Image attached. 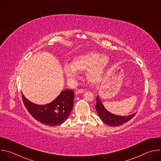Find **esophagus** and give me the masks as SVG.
<instances>
[{"label": "esophagus", "instance_id": "obj_1", "mask_svg": "<svg viewBox=\"0 0 161 161\" xmlns=\"http://www.w3.org/2000/svg\"><path fill=\"white\" fill-rule=\"evenodd\" d=\"M84 93V90H78L75 92V94L76 95H78V94H83Z\"/></svg>", "mask_w": 161, "mask_h": 161}]
</instances>
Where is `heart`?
Returning <instances> with one entry per match:
<instances>
[{
    "label": "heart",
    "instance_id": "heart-1",
    "mask_svg": "<svg viewBox=\"0 0 161 161\" xmlns=\"http://www.w3.org/2000/svg\"><path fill=\"white\" fill-rule=\"evenodd\" d=\"M109 64V58L96 52H88L76 56L71 65L64 66V74L68 80L75 81L78 77L77 72L86 70L85 78L92 85L99 84L103 80L106 68Z\"/></svg>",
    "mask_w": 161,
    "mask_h": 161
}]
</instances>
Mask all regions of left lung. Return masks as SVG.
I'll list each match as a JSON object with an SVG mask.
<instances>
[{
	"label": "left lung",
	"instance_id": "left-lung-1",
	"mask_svg": "<svg viewBox=\"0 0 161 161\" xmlns=\"http://www.w3.org/2000/svg\"><path fill=\"white\" fill-rule=\"evenodd\" d=\"M97 104L96 108L98 115L101 120L110 126H119L124 124L132 119L136 113L129 114L128 116H120L109 112L103 106L99 96L96 98Z\"/></svg>",
	"mask_w": 161,
	"mask_h": 161
}]
</instances>
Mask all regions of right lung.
I'll list each match as a JSON object with an SVG mask.
<instances>
[{
    "mask_svg": "<svg viewBox=\"0 0 161 161\" xmlns=\"http://www.w3.org/2000/svg\"><path fill=\"white\" fill-rule=\"evenodd\" d=\"M23 101L29 113L36 120L49 126H57L64 123L69 117L75 99L74 92L65 90L51 103L40 105L29 101L21 94Z\"/></svg>",
    "mask_w": 161,
    "mask_h": 161,
    "instance_id": "1",
    "label": "right lung"
}]
</instances>
